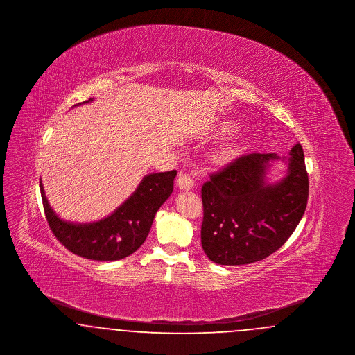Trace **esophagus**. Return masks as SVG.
<instances>
[{
  "mask_svg": "<svg viewBox=\"0 0 355 355\" xmlns=\"http://www.w3.org/2000/svg\"><path fill=\"white\" fill-rule=\"evenodd\" d=\"M177 186L181 190H190L194 186V180L191 178L190 174H187L185 171H180V174L177 177Z\"/></svg>",
  "mask_w": 355,
  "mask_h": 355,
  "instance_id": "esophagus-1",
  "label": "esophagus"
}]
</instances>
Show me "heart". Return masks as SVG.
Here are the masks:
<instances>
[{"instance_id":"1","label":"heart","mask_w":355,"mask_h":355,"mask_svg":"<svg viewBox=\"0 0 355 355\" xmlns=\"http://www.w3.org/2000/svg\"><path fill=\"white\" fill-rule=\"evenodd\" d=\"M232 128H233L232 125L225 123V125L220 128V130H222V132H229V130H232ZM239 150H241V146H238V145H233V146L225 149L223 152H220V154L217 155V162L220 164V165H225V164L230 162V161L236 157V154L239 153Z\"/></svg>"}]
</instances>
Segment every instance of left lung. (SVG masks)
Wrapping results in <instances>:
<instances>
[{
  "label": "left lung",
  "mask_w": 355,
  "mask_h": 355,
  "mask_svg": "<svg viewBox=\"0 0 355 355\" xmlns=\"http://www.w3.org/2000/svg\"><path fill=\"white\" fill-rule=\"evenodd\" d=\"M274 153L241 155L210 174L201 190L203 220L201 243L210 261L218 265H248L277 252L295 230L309 197L304 149L290 150L286 175L265 181Z\"/></svg>",
  "instance_id": "left-lung-1"
}]
</instances>
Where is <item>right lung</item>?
Instances as JSON below:
<instances>
[{
	"label": "right lung",
	"mask_w": 355,
	"mask_h": 355,
	"mask_svg": "<svg viewBox=\"0 0 355 355\" xmlns=\"http://www.w3.org/2000/svg\"><path fill=\"white\" fill-rule=\"evenodd\" d=\"M90 101L93 98L85 102ZM175 175V170L145 175L135 193L109 217L92 223L61 220L48 202L41 181L40 189L51 232L69 252L93 261H119L145 242L155 213L173 191Z\"/></svg>",
	"instance_id": "1"
}]
</instances>
